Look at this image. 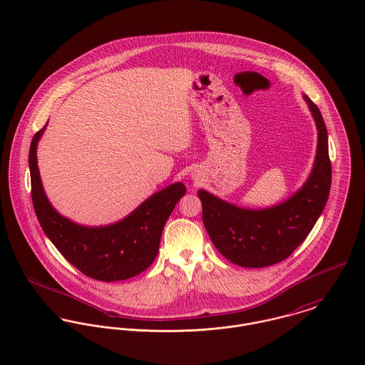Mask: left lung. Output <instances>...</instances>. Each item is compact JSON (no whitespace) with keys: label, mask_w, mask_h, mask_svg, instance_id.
<instances>
[{"label":"left lung","mask_w":365,"mask_h":365,"mask_svg":"<svg viewBox=\"0 0 365 365\" xmlns=\"http://www.w3.org/2000/svg\"><path fill=\"white\" fill-rule=\"evenodd\" d=\"M318 130L317 155L302 183L283 202L247 208L200 189L202 224L218 252L242 267H266L287 259L305 241L324 211L331 183L327 130L318 106L302 95Z\"/></svg>","instance_id":"1"}]
</instances>
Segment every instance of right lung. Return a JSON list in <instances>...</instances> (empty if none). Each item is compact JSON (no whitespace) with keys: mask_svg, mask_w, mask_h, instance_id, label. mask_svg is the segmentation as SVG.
<instances>
[{"mask_svg":"<svg viewBox=\"0 0 365 365\" xmlns=\"http://www.w3.org/2000/svg\"><path fill=\"white\" fill-rule=\"evenodd\" d=\"M47 127L39 130L29 150L32 202L47 238L85 276L99 282L131 279L155 260L163 227L176 202L186 193L175 182L151 195L122 220L99 227L82 225L61 215L46 196L38 166V143Z\"/></svg>","mask_w":365,"mask_h":365,"instance_id":"1","label":"right lung"}]
</instances>
